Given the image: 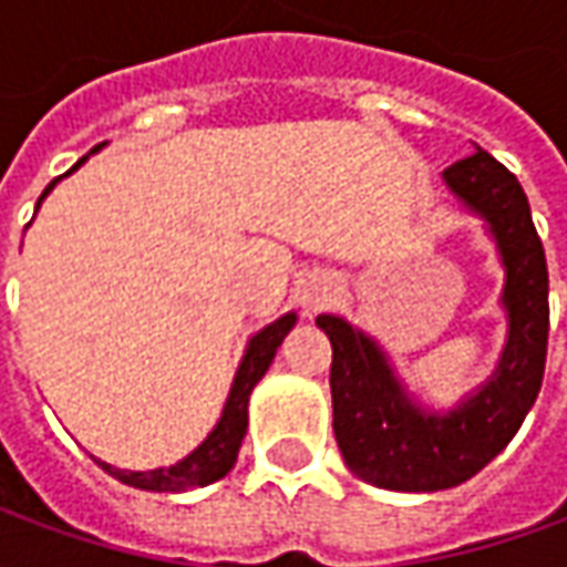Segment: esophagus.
Segmentation results:
<instances>
[{
	"instance_id": "1",
	"label": "esophagus",
	"mask_w": 567,
	"mask_h": 567,
	"mask_svg": "<svg viewBox=\"0 0 567 567\" xmlns=\"http://www.w3.org/2000/svg\"><path fill=\"white\" fill-rule=\"evenodd\" d=\"M333 297V279L331 276H324V272H312L307 276L300 288H297V300H300V307L307 309V312H316L321 309L328 300Z\"/></svg>"
}]
</instances>
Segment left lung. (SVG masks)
<instances>
[{"instance_id": "1", "label": "left lung", "mask_w": 567, "mask_h": 567, "mask_svg": "<svg viewBox=\"0 0 567 567\" xmlns=\"http://www.w3.org/2000/svg\"><path fill=\"white\" fill-rule=\"evenodd\" d=\"M443 182L486 221L504 264L507 343L495 373L450 413H427L377 340L340 316L316 319L333 349L337 446L352 474L392 492H440L480 474L519 431L547 364V258L523 185L483 148L443 169Z\"/></svg>"}]
</instances>
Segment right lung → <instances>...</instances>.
I'll return each instance as SVG.
<instances>
[{
  "label": "right lung",
  "instance_id": "obj_1",
  "mask_svg": "<svg viewBox=\"0 0 567 567\" xmlns=\"http://www.w3.org/2000/svg\"><path fill=\"white\" fill-rule=\"evenodd\" d=\"M96 151V148H93ZM87 157H81L69 173H75L81 163ZM66 173V175H69ZM60 178H54L51 185L44 187V194L35 203V209L42 206V199L48 197V190L56 185ZM297 316L288 312L282 319H276L272 324H267L264 331H258L246 346V355H243V364L236 370L234 385H230V394H227V404H224V413L218 419V425L212 427V434L197 450L190 452L182 462L169 464V467H157V471H121V467H112V464L93 462L103 467L105 474H112L121 483H127L133 488H145V492H185V488L209 486L215 480H221L230 467L236 464V455H239V446H243V437H246L248 427V394L258 385L260 377L267 373V368L276 358V349L282 346L285 333L295 328Z\"/></svg>",
  "mask_w": 567,
  "mask_h": 567
}]
</instances>
